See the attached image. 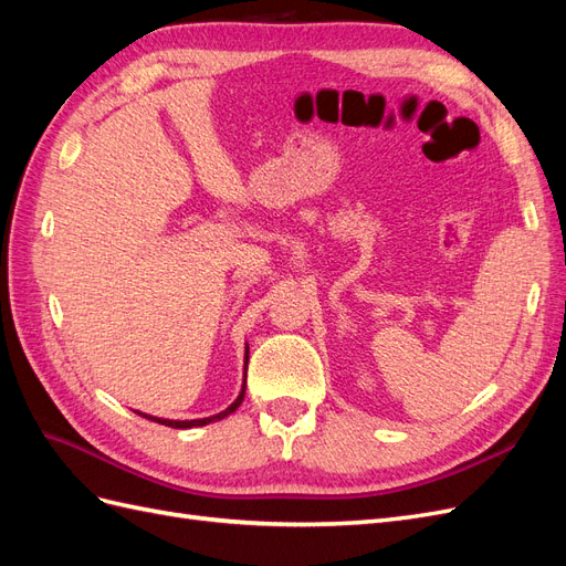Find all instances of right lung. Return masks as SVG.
<instances>
[{
  "mask_svg": "<svg viewBox=\"0 0 566 566\" xmlns=\"http://www.w3.org/2000/svg\"><path fill=\"white\" fill-rule=\"evenodd\" d=\"M248 354H250V347H245V378H248ZM243 397H245V380H243V389H241V394H238V399H235L227 410H221V413L210 416V418H200V420H165V418H153V416L139 413V410H136V413H139L142 418L153 420V422H160V424H165V427H175V430H191V427H202V424H210V422H214V420L227 418L229 413H233V410H235L238 406L243 403Z\"/></svg>",
  "mask_w": 566,
  "mask_h": 566,
  "instance_id": "1",
  "label": "right lung"
}]
</instances>
